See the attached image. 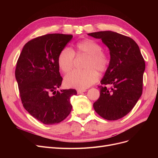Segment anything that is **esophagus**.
Masks as SVG:
<instances>
[{"label": "esophagus", "mask_w": 158, "mask_h": 158, "mask_svg": "<svg viewBox=\"0 0 158 158\" xmlns=\"http://www.w3.org/2000/svg\"><path fill=\"white\" fill-rule=\"evenodd\" d=\"M86 91V89H77V92L78 94H82V93H83V92H85Z\"/></svg>", "instance_id": "esophagus-1"}]
</instances>
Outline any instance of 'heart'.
<instances>
[{"label": "heart", "instance_id": "obj_1", "mask_svg": "<svg viewBox=\"0 0 158 158\" xmlns=\"http://www.w3.org/2000/svg\"><path fill=\"white\" fill-rule=\"evenodd\" d=\"M76 52L70 48H63L58 56V65L64 73L69 72L73 66L75 54L87 56L84 68L74 70L64 78L65 85L71 88L86 89L94 85L98 78L99 73H104L108 67V56L102 51V47L94 40L85 39L76 44Z\"/></svg>", "mask_w": 158, "mask_h": 158}]
</instances>
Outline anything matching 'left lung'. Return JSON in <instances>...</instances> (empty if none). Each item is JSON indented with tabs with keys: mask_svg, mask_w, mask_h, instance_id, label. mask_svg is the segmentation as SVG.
<instances>
[{
	"mask_svg": "<svg viewBox=\"0 0 158 158\" xmlns=\"http://www.w3.org/2000/svg\"><path fill=\"white\" fill-rule=\"evenodd\" d=\"M88 35L101 39L111 56L102 85L98 86L100 97L94 108L106 120H118L132 110L142 94L144 59L138 45L130 37L110 31Z\"/></svg>",
	"mask_w": 158,
	"mask_h": 158,
	"instance_id": "1",
	"label": "left lung"
}]
</instances>
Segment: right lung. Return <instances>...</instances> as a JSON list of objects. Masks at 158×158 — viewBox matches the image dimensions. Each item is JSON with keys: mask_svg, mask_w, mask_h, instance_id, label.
<instances>
[{"mask_svg": "<svg viewBox=\"0 0 158 158\" xmlns=\"http://www.w3.org/2000/svg\"><path fill=\"white\" fill-rule=\"evenodd\" d=\"M72 35L48 34L24 45L16 63L15 77L25 109L46 125L64 120L70 113L74 89L56 90L62 83L58 56Z\"/></svg>", "mask_w": 158, "mask_h": 158, "instance_id": "add662e5", "label": "right lung"}]
</instances>
